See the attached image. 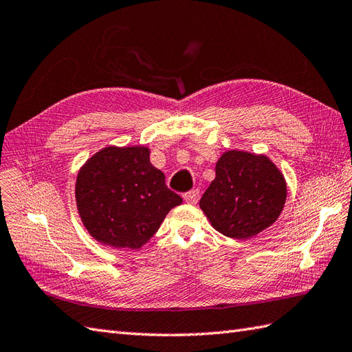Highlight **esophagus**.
Here are the masks:
<instances>
[{
    "instance_id": "1",
    "label": "esophagus",
    "mask_w": 352,
    "mask_h": 352,
    "mask_svg": "<svg viewBox=\"0 0 352 352\" xmlns=\"http://www.w3.org/2000/svg\"><path fill=\"white\" fill-rule=\"evenodd\" d=\"M183 198H184V201L187 202V204H196L199 201V190L198 189H193V190H190V192H187V193H184L183 195Z\"/></svg>"
}]
</instances>
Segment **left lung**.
Wrapping results in <instances>:
<instances>
[{
  "mask_svg": "<svg viewBox=\"0 0 352 352\" xmlns=\"http://www.w3.org/2000/svg\"><path fill=\"white\" fill-rule=\"evenodd\" d=\"M287 201V183L263 154L230 150L216 163V178L199 201L216 231L246 240L273 225Z\"/></svg>",
  "mask_w": 352,
  "mask_h": 352,
  "instance_id": "obj_1",
  "label": "left lung"
}]
</instances>
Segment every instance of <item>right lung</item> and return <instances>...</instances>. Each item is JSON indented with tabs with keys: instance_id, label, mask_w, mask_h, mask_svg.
<instances>
[{
	"instance_id": "right-lung-1",
	"label": "right lung",
	"mask_w": 352,
	"mask_h": 352,
	"mask_svg": "<svg viewBox=\"0 0 352 352\" xmlns=\"http://www.w3.org/2000/svg\"><path fill=\"white\" fill-rule=\"evenodd\" d=\"M76 206L89 235L116 249H139L183 202L150 162L146 146H106L76 178Z\"/></svg>"
}]
</instances>
